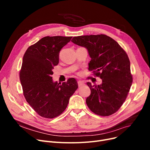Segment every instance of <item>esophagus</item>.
Segmentation results:
<instances>
[{
    "instance_id": "esophagus-1",
    "label": "esophagus",
    "mask_w": 150,
    "mask_h": 150,
    "mask_svg": "<svg viewBox=\"0 0 150 150\" xmlns=\"http://www.w3.org/2000/svg\"><path fill=\"white\" fill-rule=\"evenodd\" d=\"M78 84L79 87H81V86L84 85V83L82 81H78Z\"/></svg>"
}]
</instances>
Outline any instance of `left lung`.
I'll list each match as a JSON object with an SVG mask.
<instances>
[{"label": "left lung", "mask_w": 150, "mask_h": 150, "mask_svg": "<svg viewBox=\"0 0 150 150\" xmlns=\"http://www.w3.org/2000/svg\"><path fill=\"white\" fill-rule=\"evenodd\" d=\"M72 42L87 49L91 58L89 70L102 80L98 86L87 83L91 89L86 101L88 108L101 116L114 114L123 104L132 83L127 53L105 35L75 36Z\"/></svg>", "instance_id": "1"}]
</instances>
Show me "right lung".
<instances>
[{
  "label": "right lung",
  "instance_id": "1",
  "mask_svg": "<svg viewBox=\"0 0 150 150\" xmlns=\"http://www.w3.org/2000/svg\"><path fill=\"white\" fill-rule=\"evenodd\" d=\"M72 36H45L30 46L22 59L19 73L23 96L40 116L53 119L67 106L70 97L78 88L74 78L62 84L53 82V69L59 62V52Z\"/></svg>",
  "mask_w": 150,
  "mask_h": 150
}]
</instances>
